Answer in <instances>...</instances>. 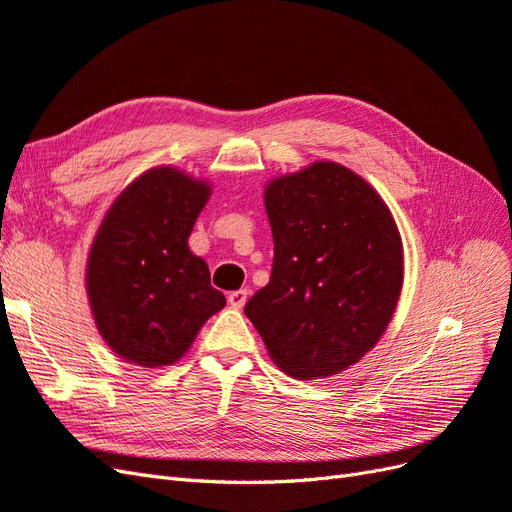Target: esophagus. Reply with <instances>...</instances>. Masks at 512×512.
Here are the masks:
<instances>
[{"instance_id": "1", "label": "esophagus", "mask_w": 512, "mask_h": 512, "mask_svg": "<svg viewBox=\"0 0 512 512\" xmlns=\"http://www.w3.org/2000/svg\"><path fill=\"white\" fill-rule=\"evenodd\" d=\"M245 301H247V290H243V288L228 294V303L235 307V309H241L245 305Z\"/></svg>"}]
</instances>
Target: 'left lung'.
Instances as JSON below:
<instances>
[{"label": "left lung", "instance_id": "left-lung-1", "mask_svg": "<svg viewBox=\"0 0 512 512\" xmlns=\"http://www.w3.org/2000/svg\"><path fill=\"white\" fill-rule=\"evenodd\" d=\"M271 280L245 305L273 363L314 380L348 369L389 327L404 247L389 207L337 162H314L265 188Z\"/></svg>", "mask_w": 512, "mask_h": 512}]
</instances>
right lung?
<instances>
[{
  "label": "right lung",
  "instance_id": "add662e5",
  "mask_svg": "<svg viewBox=\"0 0 512 512\" xmlns=\"http://www.w3.org/2000/svg\"><path fill=\"white\" fill-rule=\"evenodd\" d=\"M209 196V183L156 166L106 211L89 250L85 284L96 327L123 361L173 365L226 305L211 286L207 262L188 247Z\"/></svg>",
  "mask_w": 512,
  "mask_h": 512
}]
</instances>
